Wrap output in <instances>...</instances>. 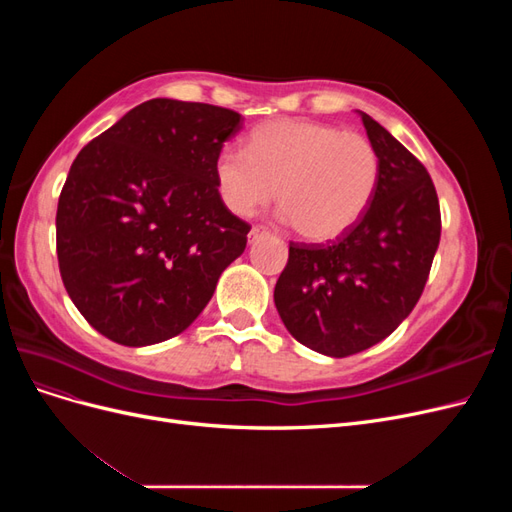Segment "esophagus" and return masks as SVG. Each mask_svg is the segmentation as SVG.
<instances>
[{
    "instance_id": "obj_1",
    "label": "esophagus",
    "mask_w": 512,
    "mask_h": 512,
    "mask_svg": "<svg viewBox=\"0 0 512 512\" xmlns=\"http://www.w3.org/2000/svg\"><path fill=\"white\" fill-rule=\"evenodd\" d=\"M265 235H267V230H265V228L254 226V228L250 230V235H247V239H250V243H254V241H258L260 237H265Z\"/></svg>"
}]
</instances>
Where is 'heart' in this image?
Segmentation results:
<instances>
[{
    "mask_svg": "<svg viewBox=\"0 0 512 512\" xmlns=\"http://www.w3.org/2000/svg\"><path fill=\"white\" fill-rule=\"evenodd\" d=\"M380 156L367 136L331 123L273 119L222 149L213 177L224 205L254 215L277 190L282 220L309 241H333L361 222L380 183Z\"/></svg>",
    "mask_w": 512,
    "mask_h": 512,
    "instance_id": "b5f03b06",
    "label": "heart"
}]
</instances>
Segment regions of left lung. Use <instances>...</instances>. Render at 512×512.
Here are the masks:
<instances>
[{
    "mask_svg": "<svg viewBox=\"0 0 512 512\" xmlns=\"http://www.w3.org/2000/svg\"><path fill=\"white\" fill-rule=\"evenodd\" d=\"M359 115L380 156L376 196L342 239L290 243L273 292L288 333L335 359L382 342L408 318L423 294L442 230L427 168L378 121Z\"/></svg>",
    "mask_w": 512,
    "mask_h": 512,
    "instance_id": "1",
    "label": "left lung"
}]
</instances>
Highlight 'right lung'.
<instances>
[{
	"label": "right lung",
	"instance_id": "1",
	"mask_svg": "<svg viewBox=\"0 0 512 512\" xmlns=\"http://www.w3.org/2000/svg\"><path fill=\"white\" fill-rule=\"evenodd\" d=\"M243 128L230 108L156 98L81 149L57 205L72 303L104 337L151 346L183 333L247 243L213 177Z\"/></svg>",
	"mask_w": 512,
	"mask_h": 512
}]
</instances>
